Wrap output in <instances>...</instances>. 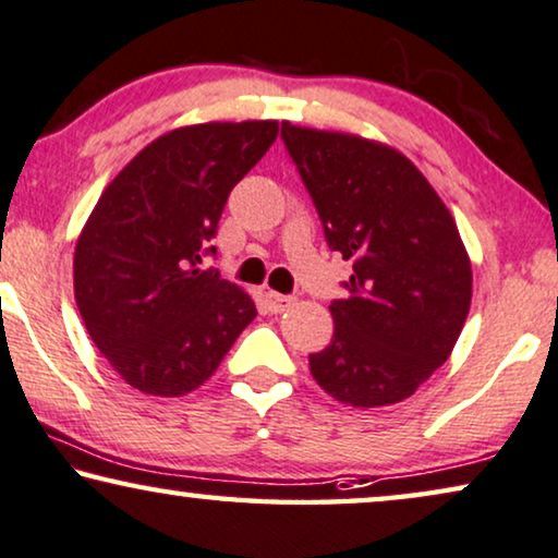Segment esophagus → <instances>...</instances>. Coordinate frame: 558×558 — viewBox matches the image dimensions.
<instances>
[{"mask_svg":"<svg viewBox=\"0 0 558 558\" xmlns=\"http://www.w3.org/2000/svg\"><path fill=\"white\" fill-rule=\"evenodd\" d=\"M290 305H293V298L290 295H282V293H268V308L272 311V313H282V311H288Z\"/></svg>","mask_w":558,"mask_h":558,"instance_id":"34e87169","label":"esophagus"}]
</instances>
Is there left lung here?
Returning a JSON list of instances; mask_svg holds the SVG:
<instances>
[{
    "label": "left lung",
    "instance_id": "obj_1",
    "mask_svg": "<svg viewBox=\"0 0 558 558\" xmlns=\"http://www.w3.org/2000/svg\"><path fill=\"white\" fill-rule=\"evenodd\" d=\"M280 136L316 204L328 247L354 263L328 308L333 339L311 374L336 402L412 397L452 354L473 270L458 225L425 174L379 141L282 121Z\"/></svg>",
    "mask_w": 558,
    "mask_h": 558
}]
</instances>
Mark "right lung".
Returning <instances> with one entry per match:
<instances>
[{"instance_id":"add662e5","label":"right lung","mask_w":558,"mask_h":558,"mask_svg":"<svg viewBox=\"0 0 558 558\" xmlns=\"http://www.w3.org/2000/svg\"><path fill=\"white\" fill-rule=\"evenodd\" d=\"M278 121L182 125L106 186L75 245V303L93 343L144 395H190L257 316L240 286L202 270L232 186Z\"/></svg>"}]
</instances>
